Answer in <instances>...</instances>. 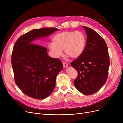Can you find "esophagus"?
Listing matches in <instances>:
<instances>
[{"label":"esophagus","instance_id":"esophagus-1","mask_svg":"<svg viewBox=\"0 0 123 123\" xmlns=\"http://www.w3.org/2000/svg\"><path fill=\"white\" fill-rule=\"evenodd\" d=\"M68 66V64H67V63H66V62H63V67H64V68L67 67Z\"/></svg>","mask_w":123,"mask_h":123}]
</instances>
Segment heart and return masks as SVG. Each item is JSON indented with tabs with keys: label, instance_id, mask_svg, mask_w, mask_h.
<instances>
[{
	"label": "heart",
	"instance_id": "b5f03b06",
	"mask_svg": "<svg viewBox=\"0 0 123 123\" xmlns=\"http://www.w3.org/2000/svg\"><path fill=\"white\" fill-rule=\"evenodd\" d=\"M53 43L48 47L53 56L58 58L62 54V50L66 55L72 58H77L83 54L86 45V37L80 31H64L55 34L52 38Z\"/></svg>",
	"mask_w": 123,
	"mask_h": 123
}]
</instances>
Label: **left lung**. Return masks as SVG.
<instances>
[{
	"label": "left lung",
	"mask_w": 123,
	"mask_h": 123,
	"mask_svg": "<svg viewBox=\"0 0 123 123\" xmlns=\"http://www.w3.org/2000/svg\"><path fill=\"white\" fill-rule=\"evenodd\" d=\"M83 28L87 36L85 49L71 66L78 72L74 81L75 88L88 95L97 92L105 84L110 60L105 41L93 30L85 26Z\"/></svg>",
	"instance_id": "obj_1"
}]
</instances>
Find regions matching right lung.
Masks as SVG:
<instances>
[{"label": "right lung", "instance_id": "obj_1", "mask_svg": "<svg viewBox=\"0 0 123 123\" xmlns=\"http://www.w3.org/2000/svg\"><path fill=\"white\" fill-rule=\"evenodd\" d=\"M54 28L33 29L21 36L13 47L12 65L16 84L30 97L43 99L52 93L56 78L62 70L61 61L50 57L47 49L34 41L58 30Z\"/></svg>", "mask_w": 123, "mask_h": 123}]
</instances>
